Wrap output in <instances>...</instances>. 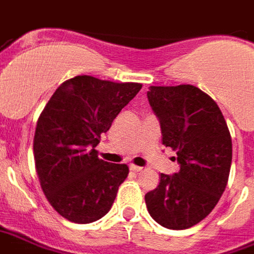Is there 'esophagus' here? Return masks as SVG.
<instances>
[{"label":"esophagus","instance_id":"obj_1","mask_svg":"<svg viewBox=\"0 0 254 254\" xmlns=\"http://www.w3.org/2000/svg\"><path fill=\"white\" fill-rule=\"evenodd\" d=\"M129 170H132V172H140L142 168H140V166L134 165V164H131V165H129Z\"/></svg>","mask_w":254,"mask_h":254}]
</instances>
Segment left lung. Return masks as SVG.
<instances>
[{"mask_svg":"<svg viewBox=\"0 0 254 254\" xmlns=\"http://www.w3.org/2000/svg\"><path fill=\"white\" fill-rule=\"evenodd\" d=\"M147 99L160 119L162 145L176 150L180 170L161 173L145 195L157 223L184 230L214 210L227 186L231 166L230 131L214 100L193 85L150 86Z\"/></svg>","mask_w":254,"mask_h":254,"instance_id":"8db88e82","label":"left lung"}]
</instances>
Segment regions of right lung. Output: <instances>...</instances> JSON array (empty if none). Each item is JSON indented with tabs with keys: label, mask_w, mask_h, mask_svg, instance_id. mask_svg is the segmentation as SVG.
<instances>
[{
	"label": "right lung",
	"mask_w": 254,
	"mask_h": 254,
	"mask_svg": "<svg viewBox=\"0 0 254 254\" xmlns=\"http://www.w3.org/2000/svg\"><path fill=\"white\" fill-rule=\"evenodd\" d=\"M140 88L77 75L54 92L39 116L36 173L50 204L67 221L90 223L111 210L128 166L100 160L96 146Z\"/></svg>",
	"instance_id": "1"
}]
</instances>
